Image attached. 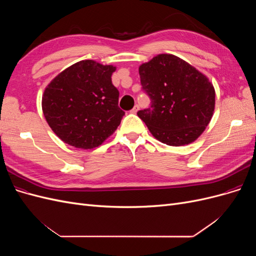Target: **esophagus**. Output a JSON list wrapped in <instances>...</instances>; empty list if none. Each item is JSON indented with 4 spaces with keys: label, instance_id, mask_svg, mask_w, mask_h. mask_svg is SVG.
Returning a JSON list of instances; mask_svg holds the SVG:
<instances>
[{
    "label": "esophagus",
    "instance_id": "34e87169",
    "mask_svg": "<svg viewBox=\"0 0 256 256\" xmlns=\"http://www.w3.org/2000/svg\"><path fill=\"white\" fill-rule=\"evenodd\" d=\"M138 111V106H134V109H132V110H130V113L136 114Z\"/></svg>",
    "mask_w": 256,
    "mask_h": 256
}]
</instances>
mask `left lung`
Returning <instances> with one entry per match:
<instances>
[{"label": "left lung", "instance_id": "left-lung-1", "mask_svg": "<svg viewBox=\"0 0 256 256\" xmlns=\"http://www.w3.org/2000/svg\"><path fill=\"white\" fill-rule=\"evenodd\" d=\"M142 90L150 99L138 116L160 142L171 146L196 141L210 122L214 88L206 76L172 54H159L138 67Z\"/></svg>", "mask_w": 256, "mask_h": 256}]
</instances>
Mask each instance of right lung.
<instances>
[{
  "mask_svg": "<svg viewBox=\"0 0 256 256\" xmlns=\"http://www.w3.org/2000/svg\"><path fill=\"white\" fill-rule=\"evenodd\" d=\"M115 67L81 60L54 78L44 90L42 112L62 141L90 150L102 144L120 126L125 112L112 84Z\"/></svg>",
  "mask_w": 256,
  "mask_h": 256,
  "instance_id": "obj_1",
  "label": "right lung"
}]
</instances>
